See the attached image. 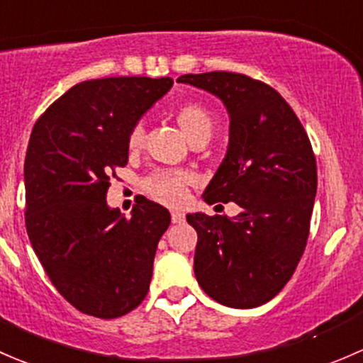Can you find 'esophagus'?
<instances>
[{"mask_svg":"<svg viewBox=\"0 0 363 363\" xmlns=\"http://www.w3.org/2000/svg\"><path fill=\"white\" fill-rule=\"evenodd\" d=\"M171 220H173V223H182L185 222V215L182 211H171Z\"/></svg>","mask_w":363,"mask_h":363,"instance_id":"esophagus-1","label":"esophagus"}]
</instances>
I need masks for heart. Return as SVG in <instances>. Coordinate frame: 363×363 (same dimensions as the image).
<instances>
[{
	"label": "heart",
	"mask_w": 363,
	"mask_h": 363,
	"mask_svg": "<svg viewBox=\"0 0 363 363\" xmlns=\"http://www.w3.org/2000/svg\"><path fill=\"white\" fill-rule=\"evenodd\" d=\"M177 122L182 127L183 134L189 141L208 140L211 138L215 122L211 113L197 103H185L177 110ZM145 129L141 124H136L130 129L127 145L130 150H136L143 143ZM194 182V177L189 171H154L150 177L145 178L143 189L150 197L167 206H177L186 196V186Z\"/></svg>",
	"instance_id": "heart-1"
}]
</instances>
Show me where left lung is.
I'll return each instance as SVG.
<instances>
[{"mask_svg":"<svg viewBox=\"0 0 363 363\" xmlns=\"http://www.w3.org/2000/svg\"><path fill=\"white\" fill-rule=\"evenodd\" d=\"M177 82L225 104L229 148L203 199L241 208L234 218L186 215L197 233V283L220 304L257 308L281 292L308 242L318 182L311 141L290 104L264 82L229 71Z\"/></svg>","mask_w":363,"mask_h":363,"instance_id":"8db88e82","label":"left lung"}]
</instances>
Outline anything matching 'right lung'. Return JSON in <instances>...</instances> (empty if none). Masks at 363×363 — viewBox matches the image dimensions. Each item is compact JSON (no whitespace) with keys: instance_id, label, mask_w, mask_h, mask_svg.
Segmentation results:
<instances>
[{"instance_id":"right-lung-1","label":"right lung","mask_w":363,"mask_h":363,"mask_svg":"<svg viewBox=\"0 0 363 363\" xmlns=\"http://www.w3.org/2000/svg\"><path fill=\"white\" fill-rule=\"evenodd\" d=\"M173 78L113 77L73 85L33 127L24 162L26 229L52 285L85 315L111 320L143 302L171 215L145 197L130 218L106 204L130 129Z\"/></svg>"}]
</instances>
